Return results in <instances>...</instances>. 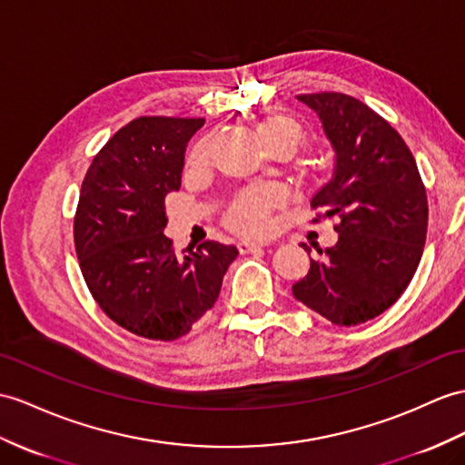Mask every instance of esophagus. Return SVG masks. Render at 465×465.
Segmentation results:
<instances>
[{"label":"esophagus","mask_w":465,"mask_h":465,"mask_svg":"<svg viewBox=\"0 0 465 465\" xmlns=\"http://www.w3.org/2000/svg\"><path fill=\"white\" fill-rule=\"evenodd\" d=\"M268 242H252V241H241L239 242V251H241V254H248V252H252V251H256V248H262V246H266Z\"/></svg>","instance_id":"obj_1"}]
</instances>
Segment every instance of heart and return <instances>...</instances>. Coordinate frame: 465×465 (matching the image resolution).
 <instances>
[{"label": "heart", "instance_id": "1", "mask_svg": "<svg viewBox=\"0 0 465 465\" xmlns=\"http://www.w3.org/2000/svg\"><path fill=\"white\" fill-rule=\"evenodd\" d=\"M254 140L266 153L280 152L292 157L300 147L308 142V132L302 124L288 114L264 116L252 130ZM209 143H199L189 157L191 167H203L207 163ZM276 205V195L272 191H246L239 195L226 211V224L229 229L246 236H258L268 231V214Z\"/></svg>", "mask_w": 465, "mask_h": 465}]
</instances>
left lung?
Returning <instances> with one entry per match:
<instances>
[{
	"mask_svg": "<svg viewBox=\"0 0 465 465\" xmlns=\"http://www.w3.org/2000/svg\"><path fill=\"white\" fill-rule=\"evenodd\" d=\"M298 100L318 112L335 152L333 177L312 207L335 217L339 239L323 260L310 258V272L292 292L331 323L359 325L389 310L411 284L426 242V189L409 145L375 110L341 93Z\"/></svg>",
	"mask_w": 465,
	"mask_h": 465,
	"instance_id": "8db88e82",
	"label": "left lung"
}]
</instances>
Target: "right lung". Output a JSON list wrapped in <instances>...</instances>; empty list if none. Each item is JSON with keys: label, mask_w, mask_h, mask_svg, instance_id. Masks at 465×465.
Wrapping results in <instances>:
<instances>
[{"label": "right lung", "mask_w": 465, "mask_h": 465, "mask_svg": "<svg viewBox=\"0 0 465 465\" xmlns=\"http://www.w3.org/2000/svg\"><path fill=\"white\" fill-rule=\"evenodd\" d=\"M203 124L167 116L126 124L90 163L74 214L78 264L100 310L153 341L189 333L239 256L214 241L179 256L163 234L165 195L179 191L185 147Z\"/></svg>", "instance_id": "1"}]
</instances>
